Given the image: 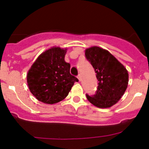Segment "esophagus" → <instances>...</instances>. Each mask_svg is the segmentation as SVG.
Returning a JSON list of instances; mask_svg holds the SVG:
<instances>
[{"label":"esophagus","mask_w":149,"mask_h":149,"mask_svg":"<svg viewBox=\"0 0 149 149\" xmlns=\"http://www.w3.org/2000/svg\"><path fill=\"white\" fill-rule=\"evenodd\" d=\"M77 78H78L79 81H81V75H80V74H79V75H78V76H77Z\"/></svg>","instance_id":"esophagus-1"}]
</instances>
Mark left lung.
I'll use <instances>...</instances> for the list:
<instances>
[{
	"label": "left lung",
	"instance_id": "8db88e82",
	"mask_svg": "<svg viewBox=\"0 0 149 149\" xmlns=\"http://www.w3.org/2000/svg\"><path fill=\"white\" fill-rule=\"evenodd\" d=\"M85 55L94 68L98 79L96 94L86 95L88 100L98 108L111 107L118 102L127 88V70L108 50L100 47L87 48Z\"/></svg>",
	"mask_w": 149,
	"mask_h": 149
}]
</instances>
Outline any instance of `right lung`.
Wrapping results in <instances>:
<instances>
[{"label":"right lung","mask_w":149,"mask_h":149,"mask_svg":"<svg viewBox=\"0 0 149 149\" xmlns=\"http://www.w3.org/2000/svg\"><path fill=\"white\" fill-rule=\"evenodd\" d=\"M67 49L52 47L41 53L31 66L27 82L31 93L40 102L54 104L63 100L78 79L70 73L65 61Z\"/></svg>","instance_id":"right-lung-1"}]
</instances>
